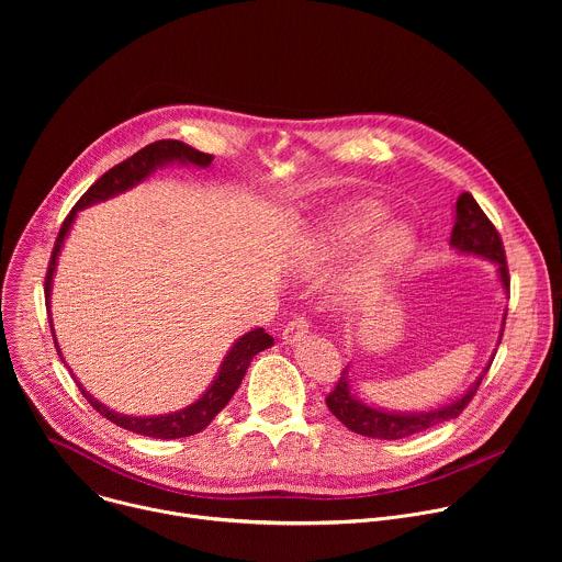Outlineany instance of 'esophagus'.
<instances>
[{
    "mask_svg": "<svg viewBox=\"0 0 562 562\" xmlns=\"http://www.w3.org/2000/svg\"><path fill=\"white\" fill-rule=\"evenodd\" d=\"M308 334V323L304 317H293L291 323L282 329V340L286 342V345H295V342H300V338H304Z\"/></svg>",
    "mask_w": 562,
    "mask_h": 562,
    "instance_id": "esophagus-1",
    "label": "esophagus"
}]
</instances>
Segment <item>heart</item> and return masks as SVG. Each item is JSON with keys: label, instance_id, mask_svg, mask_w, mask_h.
I'll return each instance as SVG.
<instances>
[{"label": "heart", "instance_id": "1", "mask_svg": "<svg viewBox=\"0 0 562 562\" xmlns=\"http://www.w3.org/2000/svg\"><path fill=\"white\" fill-rule=\"evenodd\" d=\"M384 220L386 211L378 204H358L345 211L308 237L295 260V273L306 280L323 276L336 260L364 245L360 262L342 280L345 300L358 302L403 267L414 249L412 228L393 222L381 229Z\"/></svg>", "mask_w": 562, "mask_h": 562}]
</instances>
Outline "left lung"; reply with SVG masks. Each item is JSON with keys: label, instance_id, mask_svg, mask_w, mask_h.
<instances>
[{"label": "left lung", "instance_id": "8db88e82", "mask_svg": "<svg viewBox=\"0 0 562 562\" xmlns=\"http://www.w3.org/2000/svg\"><path fill=\"white\" fill-rule=\"evenodd\" d=\"M449 245L460 254H471V256L492 260L498 267V278L503 282L505 293H509V269H507V260H505L503 239H501L496 226L492 224V220L483 213V209L477 206V202L473 200L471 193H462L456 200V224L451 228ZM505 319H507V313L503 315L498 345L503 340ZM492 362H494V358L490 360L485 371L480 373V378L458 400H453V403L431 409V412H420V414H395V412H384V409L364 405L362 400H358L351 393L349 367H347L340 373L334 391L327 395V407L347 429H351L360 436L380 438V440L409 438V436L431 429L440 423L458 418L464 412V407L471 403V397L475 395V391H477L480 382H483V375L490 371Z\"/></svg>", "mask_w": 562, "mask_h": 562}]
</instances>
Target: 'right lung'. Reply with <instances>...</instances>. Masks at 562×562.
<instances>
[{
    "label": "right lung",
    "mask_w": 562,
    "mask_h": 562,
    "mask_svg": "<svg viewBox=\"0 0 562 562\" xmlns=\"http://www.w3.org/2000/svg\"><path fill=\"white\" fill-rule=\"evenodd\" d=\"M171 162H180V165H195L206 169L213 162V155L195 150L193 146L178 142V139H159L153 142L148 146H144L142 150H137L135 155H131L124 162H120L117 167L109 169L82 198L77 200V204L72 206V211L66 215L59 235L55 239V247H53V256L48 262V271H46V282H44V293H46V304L50 311V284H53V273L57 267V256L61 251L64 245V237L70 231V224L77 215V211H82L95 202H104L117 193H124L128 189H133L135 184H139L142 180H146L155 169L171 165ZM48 323H50V331H53V340H55V329H53V319L48 315ZM273 345V338L265 331V329H254L249 334H245L243 338H237L235 345L228 349L226 358L220 364V371L213 380V384L202 393V397H198L193 405L173 412V414H165V416H148V418H137V416H124L117 414L109 407H104L100 400H95L89 391H85V386L77 382L79 391L89 400L91 407L95 412H100L106 420L115 423L122 429H128L133 434L139 436H148V438H162V440H173V438H187L193 434H200L204 427L211 425V420L228 405V400L233 397V393L237 391L239 382H243L251 360L269 349ZM57 353L59 345L55 340ZM64 360V358H61Z\"/></svg>",
    "instance_id": "right-lung-1"
}]
</instances>
